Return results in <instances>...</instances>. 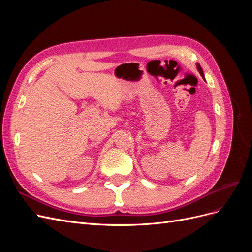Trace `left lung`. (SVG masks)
I'll return each instance as SVG.
<instances>
[{
  "instance_id": "1",
  "label": "left lung",
  "mask_w": 252,
  "mask_h": 252,
  "mask_svg": "<svg viewBox=\"0 0 252 252\" xmlns=\"http://www.w3.org/2000/svg\"><path fill=\"white\" fill-rule=\"evenodd\" d=\"M196 67H197V70H199V72H200V74L202 75V77L204 78V72H203V70H202V68H201V66H200V64H197L196 65Z\"/></svg>"
}]
</instances>
